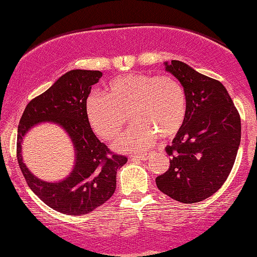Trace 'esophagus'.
Here are the masks:
<instances>
[{"label":"esophagus","instance_id":"obj_1","mask_svg":"<svg viewBox=\"0 0 257 257\" xmlns=\"http://www.w3.org/2000/svg\"><path fill=\"white\" fill-rule=\"evenodd\" d=\"M131 158H135V159H141V161H146L149 158V155H132Z\"/></svg>","mask_w":257,"mask_h":257}]
</instances>
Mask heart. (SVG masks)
<instances>
[{"label":"heart","instance_id":"1","mask_svg":"<svg viewBox=\"0 0 257 257\" xmlns=\"http://www.w3.org/2000/svg\"><path fill=\"white\" fill-rule=\"evenodd\" d=\"M187 96L181 83L168 75L152 76L132 72L111 79L105 95L91 93L84 111L94 133L104 140H113L129 118L134 125L116 143L120 151L149 149L156 137L170 139L187 118Z\"/></svg>","mask_w":257,"mask_h":257}]
</instances>
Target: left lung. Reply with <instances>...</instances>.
<instances>
[{
	"mask_svg": "<svg viewBox=\"0 0 257 257\" xmlns=\"http://www.w3.org/2000/svg\"><path fill=\"white\" fill-rule=\"evenodd\" d=\"M166 70L187 96V118L166 147L167 173L156 178L161 192L185 203L202 202L219 191L231 173L240 144V116L221 82L179 60Z\"/></svg>",
	"mask_w": 257,
	"mask_h": 257,
	"instance_id": "8db88e82",
	"label": "left lung"
}]
</instances>
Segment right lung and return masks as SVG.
Here are the masks:
<instances>
[{
  "instance_id": "obj_1",
  "label": "right lung",
  "mask_w": 257,
  "mask_h": 257,
  "mask_svg": "<svg viewBox=\"0 0 257 257\" xmlns=\"http://www.w3.org/2000/svg\"><path fill=\"white\" fill-rule=\"evenodd\" d=\"M102 73L71 70L41 95L29 102L18 126L17 157L20 170L32 192L53 210L84 215L110 199L116 190V174L126 163L125 156L112 153L95 137L85 117V99ZM42 121L60 125L75 150V167L67 178L47 183L35 177L22 162L21 144L32 126Z\"/></svg>"
}]
</instances>
